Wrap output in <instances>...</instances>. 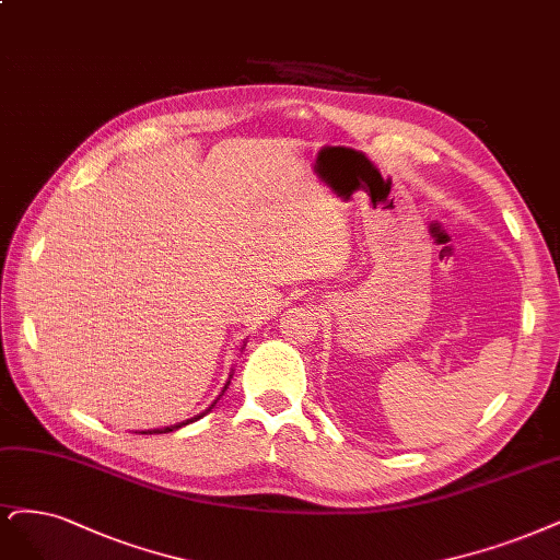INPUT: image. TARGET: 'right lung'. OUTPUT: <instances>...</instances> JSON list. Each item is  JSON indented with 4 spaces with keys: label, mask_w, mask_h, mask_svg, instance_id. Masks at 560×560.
<instances>
[{
    "label": "right lung",
    "mask_w": 560,
    "mask_h": 560,
    "mask_svg": "<svg viewBox=\"0 0 560 560\" xmlns=\"http://www.w3.org/2000/svg\"><path fill=\"white\" fill-rule=\"evenodd\" d=\"M229 382H231V375H229V380H226V384H224V389H222V394L226 392V387H229ZM220 394V396H222ZM220 396L213 400V402H210L208 405V408L203 410V412H199V415H195V417H191V419H185V421H178V423H173V427H164V429H150V431H139V433H171V431H176V429H183V427H187V423H191V421H197V419H201V417H206L210 410H213L215 408V405H218V400H220Z\"/></svg>",
    "instance_id": "add662e5"
}]
</instances>
